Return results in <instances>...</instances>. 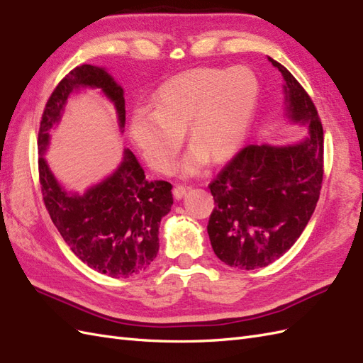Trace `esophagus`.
<instances>
[{
  "label": "esophagus",
  "mask_w": 363,
  "mask_h": 363,
  "mask_svg": "<svg viewBox=\"0 0 363 363\" xmlns=\"http://www.w3.org/2000/svg\"><path fill=\"white\" fill-rule=\"evenodd\" d=\"M174 197L177 199V200H182L184 196H186V192H188V189L184 188V186H175L174 188Z\"/></svg>",
  "instance_id": "obj_1"
}]
</instances>
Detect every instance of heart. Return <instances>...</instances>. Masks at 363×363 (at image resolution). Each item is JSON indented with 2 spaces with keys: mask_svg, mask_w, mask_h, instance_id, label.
<instances>
[{
  "mask_svg": "<svg viewBox=\"0 0 363 363\" xmlns=\"http://www.w3.org/2000/svg\"><path fill=\"white\" fill-rule=\"evenodd\" d=\"M259 100L257 78L243 66L229 70L197 67L164 82L152 95V109H138L129 135L146 162L169 172L183 143L191 145L179 164L182 175H196L209 160L233 158L245 137Z\"/></svg>",
  "mask_w": 363,
  "mask_h": 363,
  "instance_id": "b5f03b06",
  "label": "heart"
}]
</instances>
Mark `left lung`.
Masks as SVG:
<instances>
[{"instance_id":"obj_1","label":"left lung","mask_w":363,"mask_h":363,"mask_svg":"<svg viewBox=\"0 0 363 363\" xmlns=\"http://www.w3.org/2000/svg\"><path fill=\"white\" fill-rule=\"evenodd\" d=\"M284 77V117L306 126L289 145L242 149L209 184L216 208L208 234L217 257L238 269L280 259L303 233L323 180V129L315 106L289 70L268 57Z\"/></svg>"}]
</instances>
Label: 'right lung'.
<instances>
[{"label": "right lung", "mask_w": 363, "mask_h": 363, "mask_svg": "<svg viewBox=\"0 0 363 363\" xmlns=\"http://www.w3.org/2000/svg\"><path fill=\"white\" fill-rule=\"evenodd\" d=\"M87 89L109 100L123 134L125 91L104 67L83 65L61 79L44 109L38 132L41 192L52 222L77 257L94 271L115 279L137 276L157 257L158 226L174 203L172 184L147 180L129 149L117 169L83 192L70 191L46 160L52 132L61 123L67 101Z\"/></svg>", "instance_id": "right-lung-1"}]
</instances>
